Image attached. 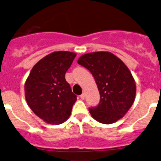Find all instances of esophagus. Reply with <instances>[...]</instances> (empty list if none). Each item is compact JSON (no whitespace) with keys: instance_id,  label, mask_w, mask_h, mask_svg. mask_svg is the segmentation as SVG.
<instances>
[{"instance_id":"obj_1","label":"esophagus","mask_w":161,"mask_h":161,"mask_svg":"<svg viewBox=\"0 0 161 161\" xmlns=\"http://www.w3.org/2000/svg\"><path fill=\"white\" fill-rule=\"evenodd\" d=\"M80 98H81V99H82V100H84V99H85V93H82V94H81L80 95Z\"/></svg>"}]
</instances>
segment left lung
Returning a JSON list of instances; mask_svg holds the SVG:
<instances>
[{
	"mask_svg": "<svg viewBox=\"0 0 161 161\" xmlns=\"http://www.w3.org/2000/svg\"><path fill=\"white\" fill-rule=\"evenodd\" d=\"M78 64L91 72L101 100L89 108L97 122L110 124L120 119L133 104L136 84L130 70L119 57L109 52H93L81 56Z\"/></svg>",
	"mask_w": 161,
	"mask_h": 161,
	"instance_id": "obj_1",
	"label": "left lung"
}]
</instances>
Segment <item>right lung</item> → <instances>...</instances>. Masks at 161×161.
Wrapping results in <instances>:
<instances>
[{
	"instance_id": "add662e5",
	"label": "right lung",
	"mask_w": 161,
	"mask_h": 161,
	"mask_svg": "<svg viewBox=\"0 0 161 161\" xmlns=\"http://www.w3.org/2000/svg\"><path fill=\"white\" fill-rule=\"evenodd\" d=\"M76 53L57 51L39 60L25 82V98L36 115L49 124H63L77 97L65 79Z\"/></svg>"
}]
</instances>
